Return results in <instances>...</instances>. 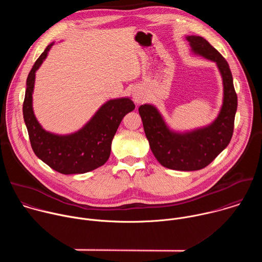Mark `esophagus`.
Listing matches in <instances>:
<instances>
[{
  "instance_id": "1",
  "label": "esophagus",
  "mask_w": 262,
  "mask_h": 262,
  "mask_svg": "<svg viewBox=\"0 0 262 262\" xmlns=\"http://www.w3.org/2000/svg\"><path fill=\"white\" fill-rule=\"evenodd\" d=\"M133 99L136 103H141L144 100V94L142 92V90L136 88L133 91Z\"/></svg>"
}]
</instances>
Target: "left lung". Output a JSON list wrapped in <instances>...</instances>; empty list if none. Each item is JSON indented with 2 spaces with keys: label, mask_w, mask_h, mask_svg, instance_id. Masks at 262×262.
Here are the masks:
<instances>
[{
  "label": "left lung",
  "mask_w": 262,
  "mask_h": 262,
  "mask_svg": "<svg viewBox=\"0 0 262 262\" xmlns=\"http://www.w3.org/2000/svg\"><path fill=\"white\" fill-rule=\"evenodd\" d=\"M194 55L214 62L222 78L223 102L209 124L179 132L170 127L160 110L151 104L139 106L144 132L158 162L172 170L196 171L209 165L225 149L233 134L237 96L227 61L201 36H185Z\"/></svg>",
  "instance_id": "1"
}]
</instances>
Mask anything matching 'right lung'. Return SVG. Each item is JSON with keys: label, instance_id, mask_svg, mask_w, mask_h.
<instances>
[{"label": "right lung", "instance_id": "add662e5", "mask_svg": "<svg viewBox=\"0 0 262 262\" xmlns=\"http://www.w3.org/2000/svg\"><path fill=\"white\" fill-rule=\"evenodd\" d=\"M55 42L47 47L33 65L28 79L23 105L24 120L34 154L55 171L84 174L102 166L110 158L112 141L123 117L134 111L129 97L110 99L102 103L94 115L78 130L55 134L43 128L33 110V92L36 71L47 59Z\"/></svg>", "mask_w": 262, "mask_h": 262}]
</instances>
